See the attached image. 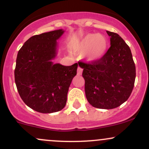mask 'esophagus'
<instances>
[{"instance_id":"1","label":"esophagus","mask_w":149,"mask_h":149,"mask_svg":"<svg viewBox=\"0 0 149 149\" xmlns=\"http://www.w3.org/2000/svg\"><path fill=\"white\" fill-rule=\"evenodd\" d=\"M82 72H83V69H82L81 67H80V66H78V75H81Z\"/></svg>"}]
</instances>
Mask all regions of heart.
<instances>
[{
    "instance_id": "obj_1",
    "label": "heart",
    "mask_w": 149,
    "mask_h": 149,
    "mask_svg": "<svg viewBox=\"0 0 149 149\" xmlns=\"http://www.w3.org/2000/svg\"><path fill=\"white\" fill-rule=\"evenodd\" d=\"M107 38L98 33H88L75 42L72 46L74 53L83 54L88 61L96 62L104 57L107 52Z\"/></svg>"
}]
</instances>
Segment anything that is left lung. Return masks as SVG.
<instances>
[{"label":"left lung","instance_id":"left-lung-1","mask_svg":"<svg viewBox=\"0 0 149 149\" xmlns=\"http://www.w3.org/2000/svg\"><path fill=\"white\" fill-rule=\"evenodd\" d=\"M111 47L102 59L83 69L86 98L92 107L112 109L128 100L134 88L136 69L130 48L118 34L107 31Z\"/></svg>","mask_w":149,"mask_h":149}]
</instances>
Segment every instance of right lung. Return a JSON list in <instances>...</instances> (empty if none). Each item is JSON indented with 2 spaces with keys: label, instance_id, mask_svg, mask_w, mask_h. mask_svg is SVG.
<instances>
[{
  "label": "right lung",
  "instance_id": "1",
  "mask_svg": "<svg viewBox=\"0 0 149 149\" xmlns=\"http://www.w3.org/2000/svg\"><path fill=\"white\" fill-rule=\"evenodd\" d=\"M64 31L59 29L31 37L17 57L15 80L19 94L29 107L42 113L64 109L77 73V63L66 66L52 62L57 56V40Z\"/></svg>",
  "mask_w": 149,
  "mask_h": 149
}]
</instances>
